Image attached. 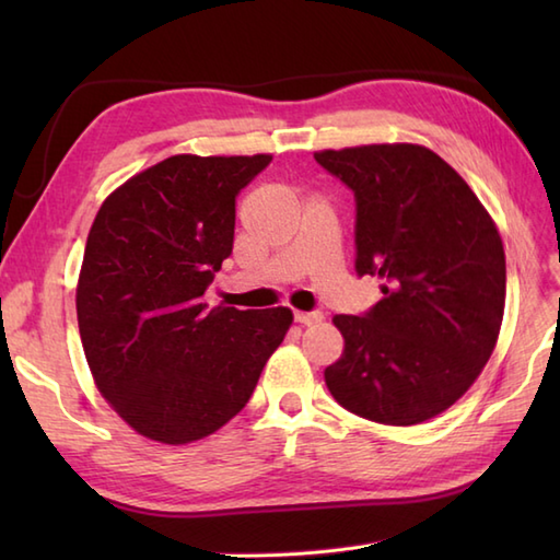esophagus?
Returning a JSON list of instances; mask_svg holds the SVG:
<instances>
[{"mask_svg": "<svg viewBox=\"0 0 560 560\" xmlns=\"http://www.w3.org/2000/svg\"><path fill=\"white\" fill-rule=\"evenodd\" d=\"M295 323L303 327H313L317 323H323V313H295Z\"/></svg>", "mask_w": 560, "mask_h": 560, "instance_id": "obj_1", "label": "esophagus"}]
</instances>
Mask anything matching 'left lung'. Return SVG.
I'll list each match as a JSON object with an SVG mask.
<instances>
[{
  "instance_id": "1",
  "label": "left lung",
  "mask_w": 560,
  "mask_h": 560,
  "mask_svg": "<svg viewBox=\"0 0 560 560\" xmlns=\"http://www.w3.org/2000/svg\"><path fill=\"white\" fill-rule=\"evenodd\" d=\"M353 189L355 271L383 301L335 315L343 337L325 383L343 409L413 425L450 409L491 359L505 311V253L486 207L421 144L315 151Z\"/></svg>"
}]
</instances>
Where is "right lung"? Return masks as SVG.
<instances>
[{"mask_svg":"<svg viewBox=\"0 0 560 560\" xmlns=\"http://www.w3.org/2000/svg\"><path fill=\"white\" fill-rule=\"evenodd\" d=\"M269 161L177 153L129 177L93 219L77 283L83 353L105 401L156 443L229 423L293 323L289 307L205 303L233 249L235 197Z\"/></svg>","mask_w":560,"mask_h":560,"instance_id":"right-lung-1","label":"right lung"}]
</instances>
